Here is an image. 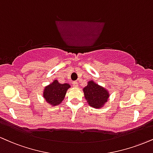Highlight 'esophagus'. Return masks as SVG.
<instances>
[{"mask_svg": "<svg viewBox=\"0 0 153 153\" xmlns=\"http://www.w3.org/2000/svg\"><path fill=\"white\" fill-rule=\"evenodd\" d=\"M73 86H74L75 88H78V82H77L76 81H74V82H73Z\"/></svg>", "mask_w": 153, "mask_h": 153, "instance_id": "obj_1", "label": "esophagus"}]
</instances>
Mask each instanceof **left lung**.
I'll list each match as a JSON object with an SVG mask.
<instances>
[{
  "label": "left lung",
  "instance_id": "obj_1",
  "mask_svg": "<svg viewBox=\"0 0 153 153\" xmlns=\"http://www.w3.org/2000/svg\"><path fill=\"white\" fill-rule=\"evenodd\" d=\"M82 91L88 104L96 109L102 108L109 100L110 93L108 90L93 80H89Z\"/></svg>",
  "mask_w": 153,
  "mask_h": 153
}]
</instances>
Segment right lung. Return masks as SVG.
Wrapping results in <instances>:
<instances>
[{"mask_svg": "<svg viewBox=\"0 0 153 153\" xmlns=\"http://www.w3.org/2000/svg\"><path fill=\"white\" fill-rule=\"evenodd\" d=\"M71 88L68 83H60L57 80L48 85L44 88L43 97L51 106L60 105L65 98L68 89Z\"/></svg>", "mask_w": 153, "mask_h": 153, "instance_id": "add662e5", "label": "right lung"}]
</instances>
